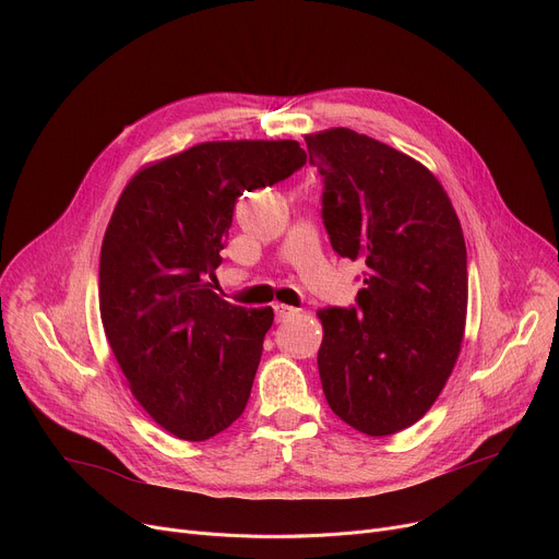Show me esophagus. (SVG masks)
I'll list each match as a JSON object with an SVG mask.
<instances>
[{
    "mask_svg": "<svg viewBox=\"0 0 559 559\" xmlns=\"http://www.w3.org/2000/svg\"><path fill=\"white\" fill-rule=\"evenodd\" d=\"M274 312H276V321H285L289 317H295L299 310L297 308H289V306H283V304H276Z\"/></svg>",
    "mask_w": 559,
    "mask_h": 559,
    "instance_id": "esophagus-1",
    "label": "esophagus"
}]
</instances>
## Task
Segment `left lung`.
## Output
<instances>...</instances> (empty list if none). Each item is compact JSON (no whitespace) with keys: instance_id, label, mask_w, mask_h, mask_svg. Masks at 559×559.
<instances>
[{"instance_id":"obj_1","label":"left lung","mask_w":559,"mask_h":559,"mask_svg":"<svg viewBox=\"0 0 559 559\" xmlns=\"http://www.w3.org/2000/svg\"><path fill=\"white\" fill-rule=\"evenodd\" d=\"M337 255L365 264L350 308L319 310L317 356L333 413L385 437L419 421L447 385L466 319V247L435 176L350 129L306 135Z\"/></svg>"}]
</instances>
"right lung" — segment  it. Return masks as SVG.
<instances>
[{
    "label": "right lung",
    "instance_id": "add662e5",
    "mask_svg": "<svg viewBox=\"0 0 559 559\" xmlns=\"http://www.w3.org/2000/svg\"><path fill=\"white\" fill-rule=\"evenodd\" d=\"M306 165L297 140L203 142L138 171L99 258V310L112 354L150 417L188 442L226 430L249 401L272 308L213 292L242 192Z\"/></svg>",
    "mask_w": 559,
    "mask_h": 559
}]
</instances>
